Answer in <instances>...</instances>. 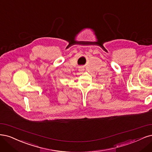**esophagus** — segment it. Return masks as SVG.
<instances>
[{"label":"esophagus","instance_id":"34e87169","mask_svg":"<svg viewBox=\"0 0 152 152\" xmlns=\"http://www.w3.org/2000/svg\"><path fill=\"white\" fill-rule=\"evenodd\" d=\"M80 71H83V68H82V67H81V68H80Z\"/></svg>","mask_w":152,"mask_h":152}]
</instances>
